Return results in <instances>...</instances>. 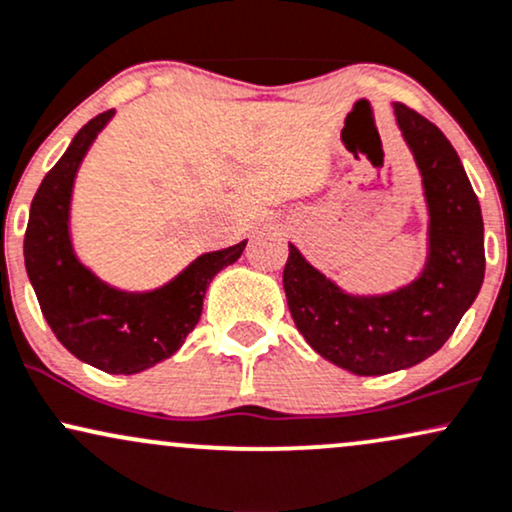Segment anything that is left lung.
Listing matches in <instances>:
<instances>
[{"instance_id": "left-lung-1", "label": "left lung", "mask_w": 512, "mask_h": 512, "mask_svg": "<svg viewBox=\"0 0 512 512\" xmlns=\"http://www.w3.org/2000/svg\"><path fill=\"white\" fill-rule=\"evenodd\" d=\"M395 122L422 174L429 254L417 280L386 294H352L290 244L282 287L311 350L357 376L410 369L441 350L484 282V220L465 167L443 131L402 102Z\"/></svg>"}]
</instances>
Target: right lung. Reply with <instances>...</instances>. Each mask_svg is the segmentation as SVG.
<instances>
[{
    "mask_svg": "<svg viewBox=\"0 0 512 512\" xmlns=\"http://www.w3.org/2000/svg\"><path fill=\"white\" fill-rule=\"evenodd\" d=\"M112 117L114 110H107L90 119L45 174L30 203L23 258L42 316L57 340L81 362L129 376L184 345L201 318L210 280L242 256L246 239L201 254L177 278L148 292L117 290L83 266L71 242V194L88 148Z\"/></svg>",
    "mask_w": 512,
    "mask_h": 512,
    "instance_id": "add662e5",
    "label": "right lung"
}]
</instances>
